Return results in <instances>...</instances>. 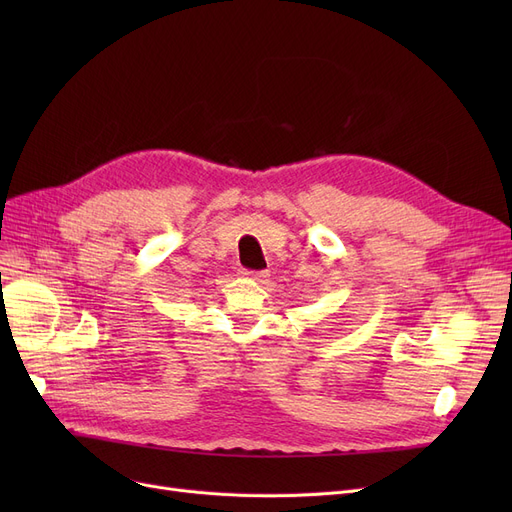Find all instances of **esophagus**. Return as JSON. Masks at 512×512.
<instances>
[{"instance_id":"34e87169","label":"esophagus","mask_w":512,"mask_h":512,"mask_svg":"<svg viewBox=\"0 0 512 512\" xmlns=\"http://www.w3.org/2000/svg\"><path fill=\"white\" fill-rule=\"evenodd\" d=\"M242 274H245V276H249V278H253L255 282H265L267 280V276H270V274H267V272H242Z\"/></svg>"}]
</instances>
